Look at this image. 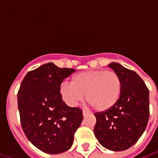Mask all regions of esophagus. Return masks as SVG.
I'll list each match as a JSON object with an SVG mask.
<instances>
[{"label": "esophagus", "instance_id": "34e87169", "mask_svg": "<svg viewBox=\"0 0 158 158\" xmlns=\"http://www.w3.org/2000/svg\"><path fill=\"white\" fill-rule=\"evenodd\" d=\"M89 113H90V112L88 111V110H83V116L84 117L86 116V115H88Z\"/></svg>", "mask_w": 158, "mask_h": 158}]
</instances>
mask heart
Instances as JSON below:
<instances>
[{
	"mask_svg": "<svg viewBox=\"0 0 158 158\" xmlns=\"http://www.w3.org/2000/svg\"><path fill=\"white\" fill-rule=\"evenodd\" d=\"M122 91V81L113 71L88 70L73 76L72 83H62L60 95L63 102L75 106L85 98L98 111L113 107L118 101Z\"/></svg>",
	"mask_w": 158,
	"mask_h": 158,
	"instance_id": "heart-1",
	"label": "heart"
}]
</instances>
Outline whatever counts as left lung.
I'll return each mask as SVG.
<instances>
[{"instance_id": "left-lung-1", "label": "left lung", "mask_w": 158, "mask_h": 158, "mask_svg": "<svg viewBox=\"0 0 158 158\" xmlns=\"http://www.w3.org/2000/svg\"><path fill=\"white\" fill-rule=\"evenodd\" d=\"M109 68L122 81L118 102L110 109L95 113L94 133L106 149L121 152L135 145L142 135L149 120V89L135 71L111 62Z\"/></svg>"}]
</instances>
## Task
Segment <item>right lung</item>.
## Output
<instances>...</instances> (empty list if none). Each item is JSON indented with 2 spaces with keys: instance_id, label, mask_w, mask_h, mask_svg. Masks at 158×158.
I'll return each instance as SVG.
<instances>
[{
  "instance_id": "obj_1",
  "label": "right lung",
  "mask_w": 158,
  "mask_h": 158,
  "mask_svg": "<svg viewBox=\"0 0 158 158\" xmlns=\"http://www.w3.org/2000/svg\"><path fill=\"white\" fill-rule=\"evenodd\" d=\"M75 71L49 62L29 71L21 83L18 106L23 130L45 153L68 151L82 123V110L67 106L60 95L62 81Z\"/></svg>"
}]
</instances>
